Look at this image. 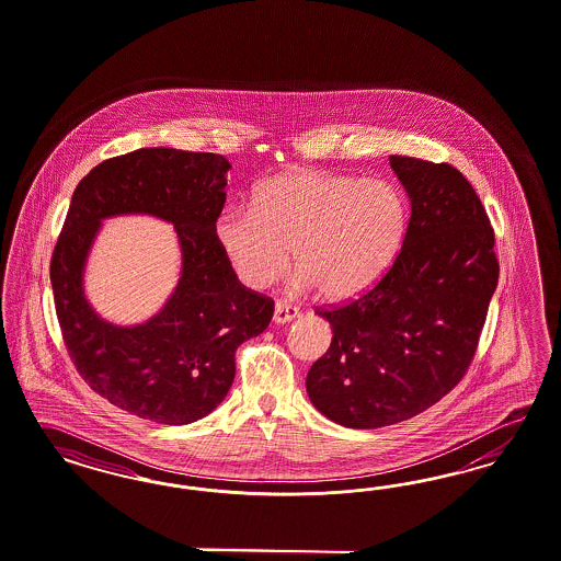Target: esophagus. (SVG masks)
Listing matches in <instances>:
<instances>
[{
	"label": "esophagus",
	"mask_w": 561,
	"mask_h": 561,
	"mask_svg": "<svg viewBox=\"0 0 561 561\" xmlns=\"http://www.w3.org/2000/svg\"><path fill=\"white\" fill-rule=\"evenodd\" d=\"M297 316H299V308H297V306L287 304V301H276V306H274V322H276V324L290 322V320L297 318Z\"/></svg>",
	"instance_id": "1"
}]
</instances>
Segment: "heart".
Segmentation results:
<instances>
[{
	"label": "heart",
	"mask_w": 561,
	"mask_h": 561,
	"mask_svg": "<svg viewBox=\"0 0 561 561\" xmlns=\"http://www.w3.org/2000/svg\"><path fill=\"white\" fill-rule=\"evenodd\" d=\"M408 229V206L382 179L301 168L253 191V204H230L214 237L251 289L272 285L293 262L299 287L343 301L362 295L393 264Z\"/></svg>",
	"instance_id": "obj_1"
}]
</instances>
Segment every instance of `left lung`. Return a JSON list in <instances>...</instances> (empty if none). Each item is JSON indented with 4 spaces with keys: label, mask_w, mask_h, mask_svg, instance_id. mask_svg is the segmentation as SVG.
I'll list each match as a JSON object with an SVG mask.
<instances>
[{
    "label": "left lung",
    "mask_w": 561,
    "mask_h": 561,
    "mask_svg": "<svg viewBox=\"0 0 561 561\" xmlns=\"http://www.w3.org/2000/svg\"><path fill=\"white\" fill-rule=\"evenodd\" d=\"M412 216L393 264L359 297L316 308L331 347L311 364V403L350 428H380L435 405L466 376L499 280L495 230L447 162L391 156Z\"/></svg>",
    "instance_id": "left-lung-1"
}]
</instances>
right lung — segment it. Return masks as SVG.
Here are the masks:
<instances>
[{
	"instance_id": "add662e5",
	"label": "right lung",
	"mask_w": 561,
	"mask_h": 561,
	"mask_svg": "<svg viewBox=\"0 0 561 561\" xmlns=\"http://www.w3.org/2000/svg\"><path fill=\"white\" fill-rule=\"evenodd\" d=\"M227 158L144 147L93 168L72 193L49 278L64 345L84 382L128 414L188 424L209 414L234 380V353L271 324L274 301L239 283L216 243L227 202ZM153 213L175 225L184 274L165 310L123 330L82 295L85 251L102 217Z\"/></svg>"
}]
</instances>
